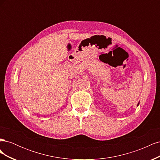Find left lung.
Masks as SVG:
<instances>
[{
    "mask_svg": "<svg viewBox=\"0 0 160 160\" xmlns=\"http://www.w3.org/2000/svg\"><path fill=\"white\" fill-rule=\"evenodd\" d=\"M139 103H138V105H139Z\"/></svg>",
    "mask_w": 160,
    "mask_h": 160,
    "instance_id": "left-lung-1",
    "label": "left lung"
}]
</instances>
